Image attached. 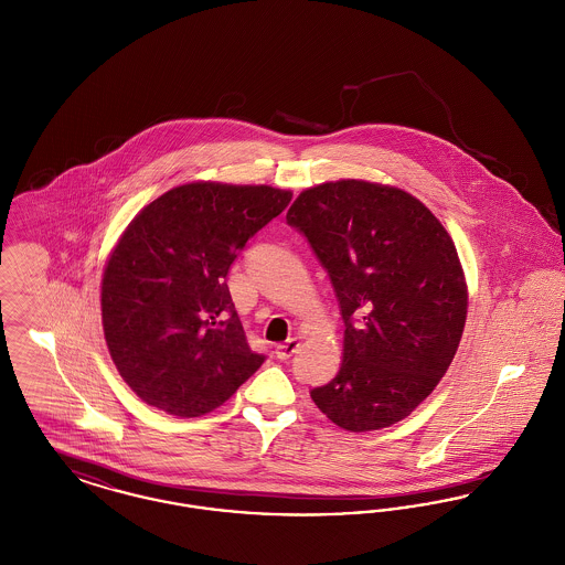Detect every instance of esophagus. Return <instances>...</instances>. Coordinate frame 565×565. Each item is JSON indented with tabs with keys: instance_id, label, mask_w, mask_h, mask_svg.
I'll list each match as a JSON object with an SVG mask.
<instances>
[{
	"instance_id": "1",
	"label": "esophagus",
	"mask_w": 565,
	"mask_h": 565,
	"mask_svg": "<svg viewBox=\"0 0 565 565\" xmlns=\"http://www.w3.org/2000/svg\"><path fill=\"white\" fill-rule=\"evenodd\" d=\"M298 345H300L298 339H288L286 343H279V345L275 348V355H277L279 360H288V358L295 355Z\"/></svg>"
}]
</instances>
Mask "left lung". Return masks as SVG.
<instances>
[{
  "mask_svg": "<svg viewBox=\"0 0 565 565\" xmlns=\"http://www.w3.org/2000/svg\"><path fill=\"white\" fill-rule=\"evenodd\" d=\"M286 220L311 243L341 305L343 362L311 398L339 428H390L424 403L454 362L468 313L456 243L406 190L323 182Z\"/></svg>",
  "mask_w": 565,
  "mask_h": 565,
  "instance_id": "left-lung-1",
  "label": "left lung"
}]
</instances>
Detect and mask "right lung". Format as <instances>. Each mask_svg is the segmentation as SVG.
Returning a JSON list of instances; mask_svg holds the SVG:
<instances>
[{
	"mask_svg": "<svg viewBox=\"0 0 565 565\" xmlns=\"http://www.w3.org/2000/svg\"><path fill=\"white\" fill-rule=\"evenodd\" d=\"M290 199L265 184L190 182L129 222L102 277V323L118 373L143 403L199 417L260 369L265 355L247 345L226 275Z\"/></svg>",
	"mask_w": 565,
	"mask_h": 565,
	"instance_id": "right-lung-1",
	"label": "right lung"
}]
</instances>
